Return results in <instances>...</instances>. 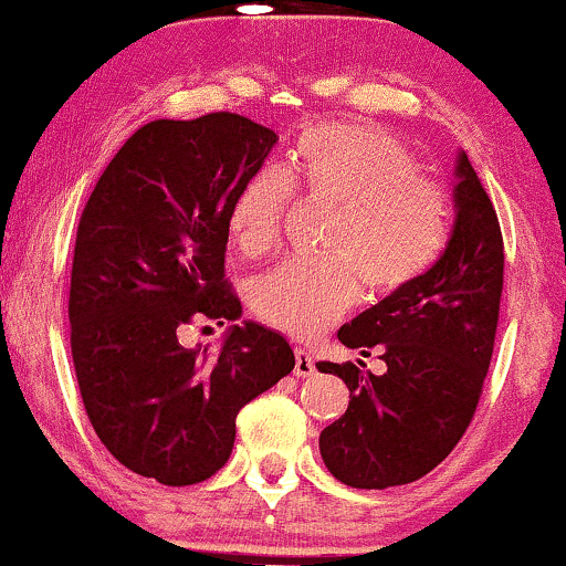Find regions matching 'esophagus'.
Here are the masks:
<instances>
[{
    "instance_id": "1",
    "label": "esophagus",
    "mask_w": 566,
    "mask_h": 566,
    "mask_svg": "<svg viewBox=\"0 0 566 566\" xmlns=\"http://www.w3.org/2000/svg\"><path fill=\"white\" fill-rule=\"evenodd\" d=\"M314 369H316V361H314V356H311V350L295 348V375L297 378H308V375H314Z\"/></svg>"
}]
</instances>
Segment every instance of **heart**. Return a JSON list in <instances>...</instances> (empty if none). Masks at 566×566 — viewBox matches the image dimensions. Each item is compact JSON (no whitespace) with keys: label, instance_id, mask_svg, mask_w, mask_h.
<instances>
[{"label":"heart","instance_id":"1","mask_svg":"<svg viewBox=\"0 0 566 566\" xmlns=\"http://www.w3.org/2000/svg\"><path fill=\"white\" fill-rule=\"evenodd\" d=\"M337 205L322 258H292L252 290L271 327L314 337L348 314L361 282L386 297L412 287L444 255L452 210L439 186L420 178L418 159L386 129L316 125L292 143L279 170H258L229 207V237L247 258L269 255L282 239L290 191Z\"/></svg>","mask_w":566,"mask_h":566}]
</instances>
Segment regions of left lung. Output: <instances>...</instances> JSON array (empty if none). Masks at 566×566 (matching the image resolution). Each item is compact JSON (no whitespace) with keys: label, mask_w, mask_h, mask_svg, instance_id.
Segmentation results:
<instances>
[{"label":"left lung","mask_w":566,"mask_h":566,"mask_svg":"<svg viewBox=\"0 0 566 566\" xmlns=\"http://www.w3.org/2000/svg\"><path fill=\"white\" fill-rule=\"evenodd\" d=\"M454 178L458 216L441 261L337 329L346 348L378 350L386 373H361L350 361L316 365L350 391L346 415L324 428L319 450L337 482L356 490L418 482L437 469L482 396L503 295V233L465 151Z\"/></svg>","instance_id":"left-lung-1"}]
</instances>
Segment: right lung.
I'll return each mask as SVG.
<instances>
[{
  "label": "right lung",
  "mask_w": 566,
  "mask_h": 566,
  "mask_svg": "<svg viewBox=\"0 0 566 566\" xmlns=\"http://www.w3.org/2000/svg\"><path fill=\"white\" fill-rule=\"evenodd\" d=\"M229 112L143 125L84 205L71 265L76 382L97 439L146 479H210L233 450L237 415L295 367L290 343L255 322L223 346L184 348L186 324L242 316L226 279L229 207L276 146Z\"/></svg>",
  "instance_id": "obj_1"
}]
</instances>
